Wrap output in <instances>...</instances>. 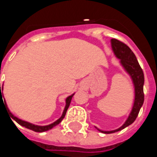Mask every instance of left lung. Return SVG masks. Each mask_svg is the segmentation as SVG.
<instances>
[{"label": "left lung", "mask_w": 157, "mask_h": 157, "mask_svg": "<svg viewBox=\"0 0 157 157\" xmlns=\"http://www.w3.org/2000/svg\"><path fill=\"white\" fill-rule=\"evenodd\" d=\"M112 51L113 52L116 58L120 59V64L124 69V71L128 74L130 77L133 86H134V93H135V99L134 103L132 105V109L130 111L127 120L120 128L114 130H101L96 128L100 132L104 134H112L115 133L120 130L123 129L125 128L128 127L136 121V117L140 112L141 107L144 102V94H143V85H144V74L142 71L140 64L137 61L136 55L131 51L128 46L125 44L120 42L117 39H111Z\"/></svg>", "instance_id": "left-lung-1"}]
</instances>
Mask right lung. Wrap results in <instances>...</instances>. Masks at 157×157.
Returning a JSON list of instances; mask_svg holds the SVG:
<instances>
[{"instance_id": "obj_1", "label": "right lung", "mask_w": 157, "mask_h": 157, "mask_svg": "<svg viewBox=\"0 0 157 157\" xmlns=\"http://www.w3.org/2000/svg\"><path fill=\"white\" fill-rule=\"evenodd\" d=\"M2 91H3V85L1 86V84H0V100H1V98L2 99V97H3ZM73 95H74V94H72L71 95H70V96H68V97L65 99V106H64V108H63V113H62L61 117L59 118V119H57V121H54L53 123L49 124V125H46V126L35 125V124L30 123V122H28V121H22V120H21V119L17 118L16 116H15L11 112L9 111V107H8L7 104H6V101H4V103H5V106H6V110H8V113H9V115H10L11 119H13V120L15 121L17 123L20 124V125L22 126V127H25L26 128H29V129H30V130H33V131H35V132H44V131H47V130L52 129V128H54L55 126L58 125V124L60 123V122L63 121V119L64 118V116H65L66 111H67V109H68V107H69L70 104H71V99H72V96H73ZM11 121H12V120H11Z\"/></svg>"}]
</instances>
